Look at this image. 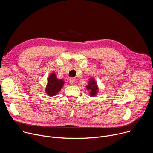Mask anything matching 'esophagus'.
<instances>
[{
    "mask_svg": "<svg viewBox=\"0 0 153 153\" xmlns=\"http://www.w3.org/2000/svg\"><path fill=\"white\" fill-rule=\"evenodd\" d=\"M70 82L71 85H74V83H75V79L74 78H71L70 79Z\"/></svg>",
    "mask_w": 153,
    "mask_h": 153,
    "instance_id": "34e87169",
    "label": "esophagus"
}]
</instances>
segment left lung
<instances>
[{"label": "left lung", "mask_w": 153, "mask_h": 153, "mask_svg": "<svg viewBox=\"0 0 153 153\" xmlns=\"http://www.w3.org/2000/svg\"><path fill=\"white\" fill-rule=\"evenodd\" d=\"M88 84L86 86V89L90 91V96L91 97H95L97 96L99 91V87L95 79L90 77L88 82Z\"/></svg>", "instance_id": "left-lung-1"}]
</instances>
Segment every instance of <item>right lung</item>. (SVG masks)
<instances>
[{"label": "right lung", "mask_w": 153, "mask_h": 153, "mask_svg": "<svg viewBox=\"0 0 153 153\" xmlns=\"http://www.w3.org/2000/svg\"><path fill=\"white\" fill-rule=\"evenodd\" d=\"M65 83L63 80L59 79L55 73H52L47 79L45 93L49 96H54L61 90Z\"/></svg>", "instance_id": "right-lung-1"}]
</instances>
